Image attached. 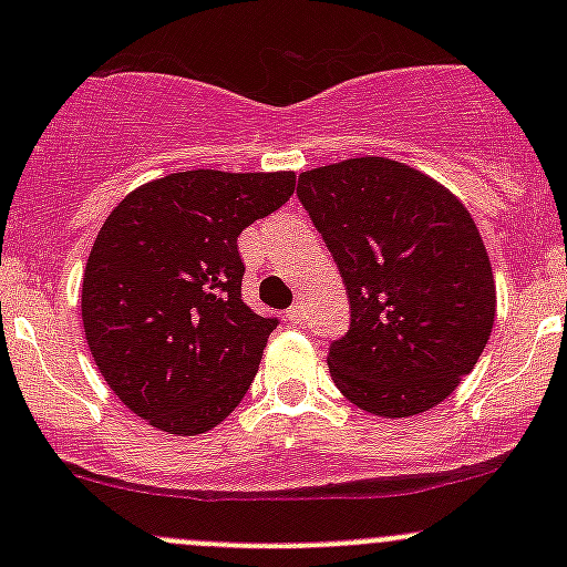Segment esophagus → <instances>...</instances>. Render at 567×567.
I'll return each mask as SVG.
<instances>
[{
	"mask_svg": "<svg viewBox=\"0 0 567 567\" xmlns=\"http://www.w3.org/2000/svg\"><path fill=\"white\" fill-rule=\"evenodd\" d=\"M288 320H290V323H296V326L307 323V307L305 305H293V307H290Z\"/></svg>",
	"mask_w": 567,
	"mask_h": 567,
	"instance_id": "34e87169",
	"label": "esophagus"
}]
</instances>
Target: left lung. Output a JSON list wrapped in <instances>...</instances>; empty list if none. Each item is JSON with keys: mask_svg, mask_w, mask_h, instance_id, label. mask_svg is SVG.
<instances>
[{"mask_svg": "<svg viewBox=\"0 0 567 567\" xmlns=\"http://www.w3.org/2000/svg\"><path fill=\"white\" fill-rule=\"evenodd\" d=\"M299 199L351 305V329L326 357L337 390L386 420L447 400L477 364L496 316L494 271L466 205L384 156L307 169Z\"/></svg>", "mask_w": 567, "mask_h": 567, "instance_id": "obj_1", "label": "left lung"}]
</instances>
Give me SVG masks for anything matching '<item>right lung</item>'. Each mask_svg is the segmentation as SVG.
I'll return each mask as SVG.
<instances>
[{
    "mask_svg": "<svg viewBox=\"0 0 567 567\" xmlns=\"http://www.w3.org/2000/svg\"><path fill=\"white\" fill-rule=\"evenodd\" d=\"M293 188L290 169H186L106 216L84 266V337L109 390L156 431L199 436L247 394L277 320L244 305L238 236Z\"/></svg>",
    "mask_w": 567,
    "mask_h": 567,
    "instance_id": "1",
    "label": "right lung"
}]
</instances>
